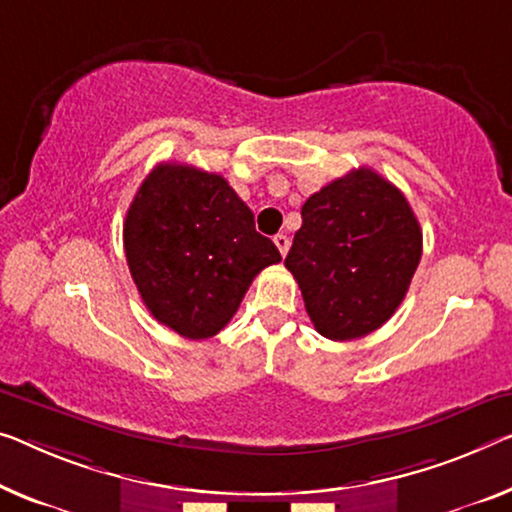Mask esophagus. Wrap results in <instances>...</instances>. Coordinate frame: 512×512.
<instances>
[{
  "instance_id": "obj_1",
  "label": "esophagus",
  "mask_w": 512,
  "mask_h": 512,
  "mask_svg": "<svg viewBox=\"0 0 512 512\" xmlns=\"http://www.w3.org/2000/svg\"><path fill=\"white\" fill-rule=\"evenodd\" d=\"M273 243H276V248L280 250V255L285 257L287 250H289V236L287 234H278L276 239H273Z\"/></svg>"
}]
</instances>
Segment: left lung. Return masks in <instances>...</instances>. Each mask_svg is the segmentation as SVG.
Instances as JSON below:
<instances>
[{"label":"left lung","instance_id":"1","mask_svg":"<svg viewBox=\"0 0 512 512\" xmlns=\"http://www.w3.org/2000/svg\"><path fill=\"white\" fill-rule=\"evenodd\" d=\"M285 266L324 338H363L398 310L423 253L407 197L370 167L331 181L301 209Z\"/></svg>","mask_w":512,"mask_h":512}]
</instances>
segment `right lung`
<instances>
[{"instance_id": "1", "label": "right lung", "mask_w": 512, "mask_h": 512, "mask_svg": "<svg viewBox=\"0 0 512 512\" xmlns=\"http://www.w3.org/2000/svg\"><path fill=\"white\" fill-rule=\"evenodd\" d=\"M124 248L144 305L188 340L225 329L257 273L282 259L230 183L179 163H160L137 188Z\"/></svg>"}]
</instances>
